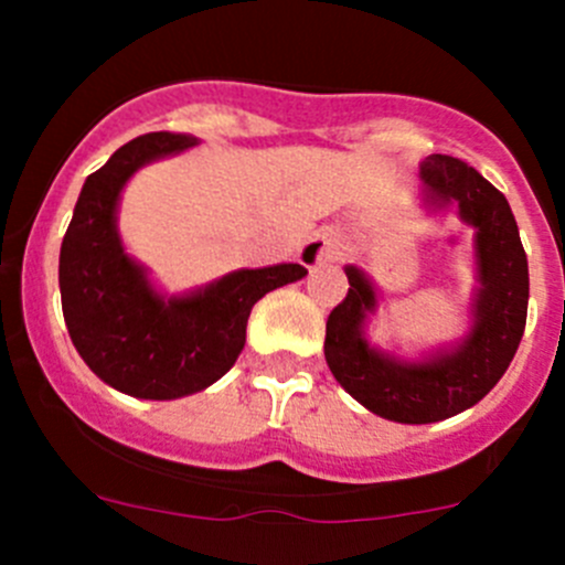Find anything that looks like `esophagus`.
Masks as SVG:
<instances>
[{"label": "esophagus", "instance_id": "34e87169", "mask_svg": "<svg viewBox=\"0 0 565 565\" xmlns=\"http://www.w3.org/2000/svg\"><path fill=\"white\" fill-rule=\"evenodd\" d=\"M341 248H344V237H341V232L322 230L303 243V248H300V262H303L306 267H319L324 265V262L339 259Z\"/></svg>", "mask_w": 565, "mask_h": 565}]
</instances>
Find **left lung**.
Instances as JSON below:
<instances>
[{
    "mask_svg": "<svg viewBox=\"0 0 565 565\" xmlns=\"http://www.w3.org/2000/svg\"><path fill=\"white\" fill-rule=\"evenodd\" d=\"M418 169L424 207L429 213L457 207L459 218L476 230L478 287L470 330L457 344L431 350L420 361L380 350L366 339L369 317L377 315V289L358 265L344 267L350 289L324 328V361L335 383L396 424H435L481 402L514 361L530 295L527 256L503 193L459 158L429 156Z\"/></svg>",
    "mask_w": 565,
    "mask_h": 565,
    "instance_id": "left-lung-1",
    "label": "left lung"
}]
</instances>
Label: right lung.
Masks as SVG:
<instances>
[{"label":"right lung","instance_id":"add662e5","mask_svg":"<svg viewBox=\"0 0 565 565\" xmlns=\"http://www.w3.org/2000/svg\"><path fill=\"white\" fill-rule=\"evenodd\" d=\"M196 145V136L161 130L119 147L87 177L62 237V315L73 347L106 385L136 398L169 402L224 377L246 344L256 300L309 273L284 262L226 273L193 292L156 289L122 246L119 196L141 167Z\"/></svg>","mask_w":565,"mask_h":565}]
</instances>
